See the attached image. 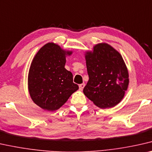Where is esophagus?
<instances>
[{"label":"esophagus","instance_id":"34e87169","mask_svg":"<svg viewBox=\"0 0 152 152\" xmlns=\"http://www.w3.org/2000/svg\"><path fill=\"white\" fill-rule=\"evenodd\" d=\"M85 83H82V84H80V85H79V89L82 91L83 89V88L85 87Z\"/></svg>","mask_w":152,"mask_h":152}]
</instances>
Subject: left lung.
Segmentation results:
<instances>
[{"instance_id":"left-lung-1","label":"left lung","mask_w":152,"mask_h":152,"mask_svg":"<svg viewBox=\"0 0 152 152\" xmlns=\"http://www.w3.org/2000/svg\"><path fill=\"white\" fill-rule=\"evenodd\" d=\"M85 54L89 80L83 93L95 105L112 108L124 98L129 85L128 68L118 51L106 43Z\"/></svg>"}]
</instances>
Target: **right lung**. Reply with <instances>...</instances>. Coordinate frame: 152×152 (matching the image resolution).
<instances>
[{"label": "right lung", "instance_id": "right-lung-1", "mask_svg": "<svg viewBox=\"0 0 152 152\" xmlns=\"http://www.w3.org/2000/svg\"><path fill=\"white\" fill-rule=\"evenodd\" d=\"M72 54V51L51 42L41 48L34 56L29 68L28 88L32 100L42 109L58 110L78 89V85L73 83L72 72L65 68L66 56Z\"/></svg>", "mask_w": 152, "mask_h": 152}]
</instances>
